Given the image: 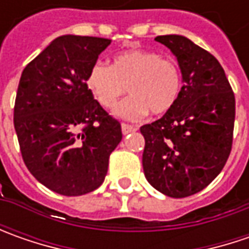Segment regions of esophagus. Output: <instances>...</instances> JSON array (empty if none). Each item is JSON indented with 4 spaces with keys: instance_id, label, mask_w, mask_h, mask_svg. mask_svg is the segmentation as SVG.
<instances>
[{
    "instance_id": "esophagus-1",
    "label": "esophagus",
    "mask_w": 249,
    "mask_h": 249,
    "mask_svg": "<svg viewBox=\"0 0 249 249\" xmlns=\"http://www.w3.org/2000/svg\"><path fill=\"white\" fill-rule=\"evenodd\" d=\"M137 130L136 126H131V124H126V123H122V133L123 134H129V133H134Z\"/></svg>"
}]
</instances>
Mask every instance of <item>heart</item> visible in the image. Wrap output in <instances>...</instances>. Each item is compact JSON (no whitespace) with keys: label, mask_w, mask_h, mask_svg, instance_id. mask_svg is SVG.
Segmentation results:
<instances>
[{"label":"heart","mask_w":249,"mask_h":249,"mask_svg":"<svg viewBox=\"0 0 249 249\" xmlns=\"http://www.w3.org/2000/svg\"><path fill=\"white\" fill-rule=\"evenodd\" d=\"M87 86L104 108L115 107L127 86L130 97L115 108V115L139 120L148 112L163 115L172 109L180 95L181 77L173 61L152 51L134 50L116 55L113 65L92 63Z\"/></svg>","instance_id":"b5f03b06"}]
</instances>
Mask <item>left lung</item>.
<instances>
[{
  "label": "left lung",
  "instance_id": "left-lung-1",
  "mask_svg": "<svg viewBox=\"0 0 249 249\" xmlns=\"http://www.w3.org/2000/svg\"><path fill=\"white\" fill-rule=\"evenodd\" d=\"M176 56L183 87L175 107L140 127L145 139L142 167L162 194L184 198L209 186L227 162L233 144L234 92L212 53L184 36H158Z\"/></svg>",
  "mask_w": 249,
  "mask_h": 249
}]
</instances>
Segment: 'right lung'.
Here are the masks:
<instances>
[{
    "label": "right lung",
    "instance_id": "add662e5",
    "mask_svg": "<svg viewBox=\"0 0 249 249\" xmlns=\"http://www.w3.org/2000/svg\"><path fill=\"white\" fill-rule=\"evenodd\" d=\"M110 40L66 34L22 72L14 124L22 158L43 186L61 196L97 190L122 140L120 123L87 86L92 63Z\"/></svg>",
    "mask_w": 249,
    "mask_h": 249
}]
</instances>
